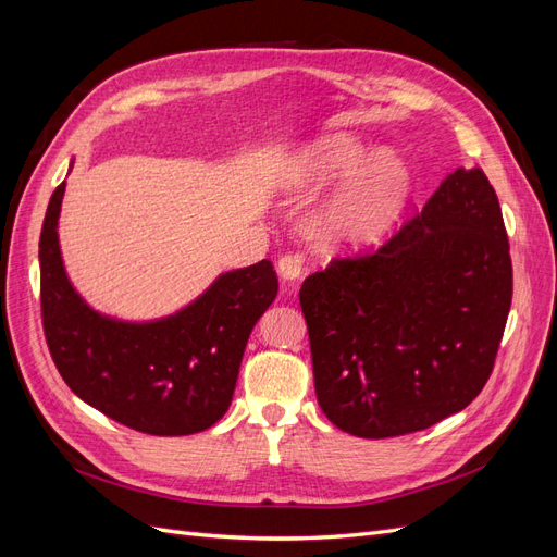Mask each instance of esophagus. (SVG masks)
Listing matches in <instances>:
<instances>
[{
	"instance_id": "34e87169",
	"label": "esophagus",
	"mask_w": 557,
	"mask_h": 557,
	"mask_svg": "<svg viewBox=\"0 0 557 557\" xmlns=\"http://www.w3.org/2000/svg\"><path fill=\"white\" fill-rule=\"evenodd\" d=\"M276 269H278V276L283 281H297L301 276V258L293 256V252H288V256H281Z\"/></svg>"
}]
</instances>
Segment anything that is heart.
<instances>
[{
	"mask_svg": "<svg viewBox=\"0 0 557 557\" xmlns=\"http://www.w3.org/2000/svg\"><path fill=\"white\" fill-rule=\"evenodd\" d=\"M369 156L372 153L362 144L332 137L285 164L278 174V188L288 195L313 190L334 178L356 174ZM411 188L407 164L393 156H376L320 218L318 237L334 246L376 244L407 209Z\"/></svg>",
	"mask_w": 557,
	"mask_h": 557,
	"instance_id": "1",
	"label": "heart"
}]
</instances>
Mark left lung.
<instances>
[{
    "instance_id": "obj_1",
    "label": "left lung",
    "mask_w": 557,
    "mask_h": 557,
    "mask_svg": "<svg viewBox=\"0 0 557 557\" xmlns=\"http://www.w3.org/2000/svg\"><path fill=\"white\" fill-rule=\"evenodd\" d=\"M511 295L495 188L481 166H460L379 250L301 283L320 409L364 440L462 411L493 374Z\"/></svg>"
}]
</instances>
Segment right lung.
Here are the masks:
<instances>
[{
    "label": "right lung",
    "mask_w": 557,
    "mask_h": 557,
    "mask_svg": "<svg viewBox=\"0 0 557 557\" xmlns=\"http://www.w3.org/2000/svg\"><path fill=\"white\" fill-rule=\"evenodd\" d=\"M64 183L48 201L41 239V320L60 376L115 423L156 436L195 434L221 420L244 348L278 293L269 260L218 276L193 305L153 323L92 311L64 274L58 218Z\"/></svg>",
    "instance_id": "obj_1"
}]
</instances>
